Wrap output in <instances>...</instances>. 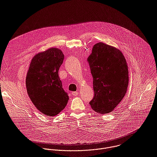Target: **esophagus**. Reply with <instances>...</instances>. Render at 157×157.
I'll return each mask as SVG.
<instances>
[{
  "label": "esophagus",
  "mask_w": 157,
  "mask_h": 157,
  "mask_svg": "<svg viewBox=\"0 0 157 157\" xmlns=\"http://www.w3.org/2000/svg\"><path fill=\"white\" fill-rule=\"evenodd\" d=\"M78 94H79V93H78V92H77V91H75V92H72V96H78Z\"/></svg>",
  "instance_id": "1"
}]
</instances>
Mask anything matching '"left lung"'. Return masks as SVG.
I'll return each mask as SVG.
<instances>
[{
	"label": "left lung",
	"instance_id": "left-lung-1",
	"mask_svg": "<svg viewBox=\"0 0 157 157\" xmlns=\"http://www.w3.org/2000/svg\"><path fill=\"white\" fill-rule=\"evenodd\" d=\"M88 61L94 91L90 104L98 113H110L121 102L128 88L127 61L119 49L100 42L94 45Z\"/></svg>",
	"mask_w": 157,
	"mask_h": 157
}]
</instances>
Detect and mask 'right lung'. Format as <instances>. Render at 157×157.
Segmentation results:
<instances>
[{
    "label": "right lung",
    "instance_id": "add662e5",
    "mask_svg": "<svg viewBox=\"0 0 157 157\" xmlns=\"http://www.w3.org/2000/svg\"><path fill=\"white\" fill-rule=\"evenodd\" d=\"M63 59L60 49L49 48L33 57L27 73L25 85L29 97L36 108L46 116L57 115L69 100L58 76Z\"/></svg>",
    "mask_w": 157,
    "mask_h": 157
}]
</instances>
